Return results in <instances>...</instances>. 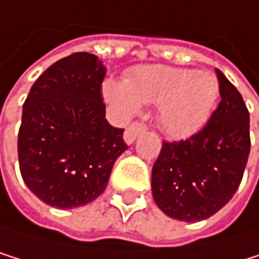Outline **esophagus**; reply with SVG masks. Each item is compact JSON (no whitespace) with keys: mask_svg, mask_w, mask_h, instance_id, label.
<instances>
[{"mask_svg":"<svg viewBox=\"0 0 259 259\" xmlns=\"http://www.w3.org/2000/svg\"><path fill=\"white\" fill-rule=\"evenodd\" d=\"M146 124L145 122H141V121H135V122H132L131 125H128L127 128H125V132H124V140L131 145V143H134L135 141V138L140 135V134H143L146 131Z\"/></svg>","mask_w":259,"mask_h":259,"instance_id":"obj_1","label":"esophagus"}]
</instances>
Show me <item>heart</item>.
<instances>
[{"label":"heart","instance_id":"obj_1","mask_svg":"<svg viewBox=\"0 0 259 259\" xmlns=\"http://www.w3.org/2000/svg\"><path fill=\"white\" fill-rule=\"evenodd\" d=\"M104 96L122 116L134 114L138 102L160 107L162 128L175 138H184L206 124L219 96V83L209 72L141 66L128 73L125 83L107 80Z\"/></svg>","mask_w":259,"mask_h":259}]
</instances>
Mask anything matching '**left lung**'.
<instances>
[{
    "mask_svg": "<svg viewBox=\"0 0 259 259\" xmlns=\"http://www.w3.org/2000/svg\"><path fill=\"white\" fill-rule=\"evenodd\" d=\"M222 100L209 121L186 140L163 141L152 166V196L182 222L214 215L236 193L250 154V114L241 93L217 70Z\"/></svg>",
    "mask_w": 259,
    "mask_h": 259,
    "instance_id": "1",
    "label": "left lung"
}]
</instances>
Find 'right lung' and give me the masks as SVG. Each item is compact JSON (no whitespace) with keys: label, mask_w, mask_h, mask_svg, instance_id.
Listing matches in <instances>:
<instances>
[{"label":"right lung","mask_w":259,"mask_h":259,"mask_svg":"<svg viewBox=\"0 0 259 259\" xmlns=\"http://www.w3.org/2000/svg\"><path fill=\"white\" fill-rule=\"evenodd\" d=\"M105 67L91 53L56 61L32 84L18 131V165L28 189L59 209L94 201L127 149L124 128L105 119Z\"/></svg>","instance_id":"right-lung-1"}]
</instances>
